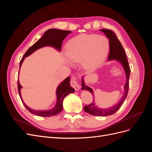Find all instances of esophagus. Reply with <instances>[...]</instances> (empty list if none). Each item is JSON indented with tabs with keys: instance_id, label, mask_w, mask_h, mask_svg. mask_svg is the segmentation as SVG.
Masks as SVG:
<instances>
[{
	"instance_id": "1",
	"label": "esophagus",
	"mask_w": 152,
	"mask_h": 152,
	"mask_svg": "<svg viewBox=\"0 0 152 152\" xmlns=\"http://www.w3.org/2000/svg\"><path fill=\"white\" fill-rule=\"evenodd\" d=\"M70 85L74 88L76 91H78L80 89V86L78 84L77 79L76 77H72L70 80Z\"/></svg>"
}]
</instances>
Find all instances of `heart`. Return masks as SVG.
Wrapping results in <instances>:
<instances>
[{"instance_id": "1", "label": "heart", "mask_w": 152, "mask_h": 152, "mask_svg": "<svg viewBox=\"0 0 152 152\" xmlns=\"http://www.w3.org/2000/svg\"><path fill=\"white\" fill-rule=\"evenodd\" d=\"M109 41L104 36L81 34L68 41L66 54L73 62L82 61L89 70L98 67L107 56Z\"/></svg>"}]
</instances>
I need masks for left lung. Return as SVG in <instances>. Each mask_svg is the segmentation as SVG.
Returning <instances> with one entry per match:
<instances>
[{"label":"left lung","instance_id":"8db88e82","mask_svg":"<svg viewBox=\"0 0 152 152\" xmlns=\"http://www.w3.org/2000/svg\"><path fill=\"white\" fill-rule=\"evenodd\" d=\"M101 31H102L104 34L107 35V38L109 39V45H110V53L108 54V60H112V59H116L120 62L126 72V83L124 86V89H125V93L123 95L121 99L116 105L113 107L109 108H99L98 107H96L94 101L91 104L86 105L84 107V110L92 115L94 116H99V117H104L108 115H111L113 113H115L117 110L120 108V107L123 104L124 100L126 98L128 90H129V79L130 76V72L131 69L129 66V63L126 55L125 50L124 49L120 41L118 39L116 34L115 32L112 30L108 29H100ZM82 89L84 90L89 91L90 93L93 94V91L91 87L87 86L84 84L83 79L82 80ZM94 97V96H93Z\"/></svg>","mask_w":152,"mask_h":152}]
</instances>
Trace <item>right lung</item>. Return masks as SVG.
Here are the masks:
<instances>
[{
	"label": "right lung",
	"instance_id": "1",
	"mask_svg": "<svg viewBox=\"0 0 152 152\" xmlns=\"http://www.w3.org/2000/svg\"><path fill=\"white\" fill-rule=\"evenodd\" d=\"M71 31L68 30H61L58 29H49L45 32L43 36L41 37L37 42H36L34 45L26 50L23 57L21 59L20 63V67H21V64L25 58L29 56L31 53H33L36 50L44 46H52L58 50H61V48L63 43V40L66 38V37L71 33ZM20 72V71H19ZM70 77L63 80L61 83L59 85L56 90L57 94V102L54 108L48 110H34L30 108L23 102L21 96L20 90L22 86L20 85L19 80L18 81V93L20 94L21 99L23 103L28 111L40 117H50L54 116L61 112L63 110V101L65 97L71 93H73L75 89L72 88L70 84Z\"/></svg>",
	"mask_w": 152,
	"mask_h": 152
}]
</instances>
